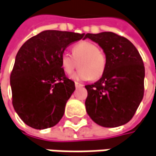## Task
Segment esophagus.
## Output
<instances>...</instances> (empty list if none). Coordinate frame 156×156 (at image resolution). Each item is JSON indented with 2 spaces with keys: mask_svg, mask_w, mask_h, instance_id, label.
<instances>
[{
  "mask_svg": "<svg viewBox=\"0 0 156 156\" xmlns=\"http://www.w3.org/2000/svg\"><path fill=\"white\" fill-rule=\"evenodd\" d=\"M74 85H75V88H81V87H83V85L79 83V82H74Z\"/></svg>",
  "mask_w": 156,
  "mask_h": 156,
  "instance_id": "obj_1",
  "label": "esophagus"
}]
</instances>
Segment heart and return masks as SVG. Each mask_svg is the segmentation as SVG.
Instances as JSON below:
<instances>
[{
    "instance_id": "heart-1",
    "label": "heart",
    "mask_w": 156,
    "mask_h": 156,
    "mask_svg": "<svg viewBox=\"0 0 156 156\" xmlns=\"http://www.w3.org/2000/svg\"><path fill=\"white\" fill-rule=\"evenodd\" d=\"M78 71L71 75L73 80H98L106 69V55L97 44L90 41H81L72 47V55L64 52L61 56V66L66 74Z\"/></svg>"
}]
</instances>
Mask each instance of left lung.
<instances>
[{"mask_svg":"<svg viewBox=\"0 0 156 156\" xmlns=\"http://www.w3.org/2000/svg\"><path fill=\"white\" fill-rule=\"evenodd\" d=\"M98 44L107 65L101 79L86 85L85 106L90 119L104 127L120 126L132 119L144 95L145 67L136 47L113 32L87 33Z\"/></svg>","mask_w":156,"mask_h":156,"instance_id":"obj_1","label":"left lung"}]
</instances>
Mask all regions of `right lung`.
<instances>
[{
	"mask_svg": "<svg viewBox=\"0 0 156 156\" xmlns=\"http://www.w3.org/2000/svg\"><path fill=\"white\" fill-rule=\"evenodd\" d=\"M79 34L44 30L28 39L16 56L10 75L12 104L20 119L34 129L57 125L75 90L61 67V56Z\"/></svg>",
	"mask_w": 156,
	"mask_h": 156,
	"instance_id": "add662e5",
	"label": "right lung"
}]
</instances>
